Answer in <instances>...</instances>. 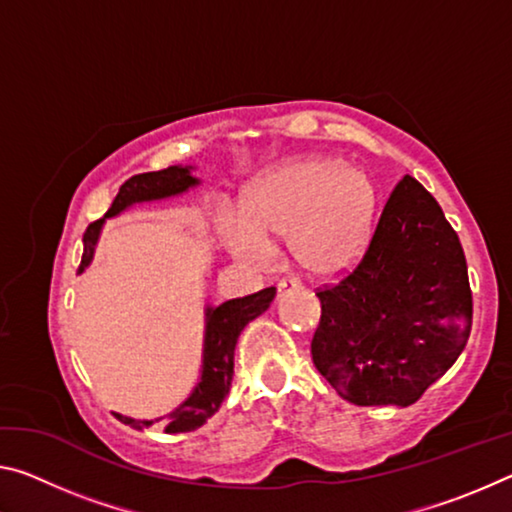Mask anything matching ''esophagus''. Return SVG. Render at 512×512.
Masks as SVG:
<instances>
[{"instance_id":"obj_1","label":"esophagus","mask_w":512,"mask_h":512,"mask_svg":"<svg viewBox=\"0 0 512 512\" xmlns=\"http://www.w3.org/2000/svg\"><path fill=\"white\" fill-rule=\"evenodd\" d=\"M302 287H305V284L300 282V277H284V280H280V284H277V293L284 296V293L300 291Z\"/></svg>"}]
</instances>
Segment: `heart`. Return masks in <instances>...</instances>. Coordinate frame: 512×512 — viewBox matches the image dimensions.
Instances as JSON below:
<instances>
[{
	"label": "heart",
	"instance_id": "1",
	"mask_svg": "<svg viewBox=\"0 0 512 512\" xmlns=\"http://www.w3.org/2000/svg\"><path fill=\"white\" fill-rule=\"evenodd\" d=\"M375 187L339 158L309 155L268 171L244 201V221L228 216L223 235L250 266H268L271 239H287L305 271L336 275L357 264L366 248Z\"/></svg>",
	"mask_w": 512,
	"mask_h": 512
}]
</instances>
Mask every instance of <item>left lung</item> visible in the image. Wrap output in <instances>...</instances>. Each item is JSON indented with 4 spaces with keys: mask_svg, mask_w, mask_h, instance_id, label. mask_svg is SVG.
<instances>
[{
    "mask_svg": "<svg viewBox=\"0 0 512 512\" xmlns=\"http://www.w3.org/2000/svg\"><path fill=\"white\" fill-rule=\"evenodd\" d=\"M311 359L357 406H409L452 368L472 329L458 235L411 176L395 185L361 262L318 289Z\"/></svg>",
    "mask_w": 512,
    "mask_h": 512,
    "instance_id": "left-lung-1",
    "label": "left lung"
}]
</instances>
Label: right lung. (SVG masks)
Returning a JSON list of instances; mask_svg holds the SVG:
<instances>
[{
	"label": "right lung",
	"mask_w": 512,
	"mask_h": 512,
	"mask_svg": "<svg viewBox=\"0 0 512 512\" xmlns=\"http://www.w3.org/2000/svg\"><path fill=\"white\" fill-rule=\"evenodd\" d=\"M201 180L192 176V167H167L162 171H149L137 173V176L128 178L124 185L119 187V194L112 201L110 210L99 221L88 225L83 235V257L79 273L90 266L94 257V246H97L101 228L106 219L121 214L135 203L146 201H160V198L178 196L187 192L189 187H196ZM275 298V287H268L253 293V296L235 298L223 302L219 307H205V336H203V368L201 379H198L192 395L173 409L167 418L158 420H135L128 415L115 413L119 422L131 424L133 429H149L151 424L162 420V427L167 433H185L194 431L212 418L219 411L225 395L230 393L232 375H235V348L237 339L250 320H255L259 314L271 307Z\"/></svg>",
	"instance_id": "right-lung-1"
}]
</instances>
